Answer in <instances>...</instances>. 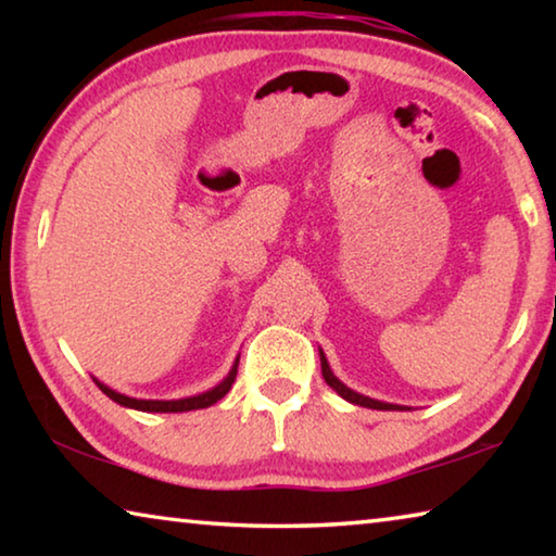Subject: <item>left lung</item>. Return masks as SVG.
Instances as JSON below:
<instances>
[{
    "mask_svg": "<svg viewBox=\"0 0 556 556\" xmlns=\"http://www.w3.org/2000/svg\"><path fill=\"white\" fill-rule=\"evenodd\" d=\"M321 372H324V380L331 384V388L341 394L343 400H348V402H353V404H361V407H370V409H402V407H397V404H384V402H378V400H370V397H363V394H357V392H353L351 388H345V384L336 378V375L331 372V368H328V363H326V355L321 353Z\"/></svg>",
    "mask_w": 556,
    "mask_h": 556,
    "instance_id": "obj_1",
    "label": "left lung"
}]
</instances>
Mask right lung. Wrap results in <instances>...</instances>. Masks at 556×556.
Returning <instances> with one entry per match:
<instances>
[{"label":"right lung","instance_id":"1","mask_svg":"<svg viewBox=\"0 0 556 556\" xmlns=\"http://www.w3.org/2000/svg\"><path fill=\"white\" fill-rule=\"evenodd\" d=\"M235 375H238V363L232 365V370L228 378H225L218 388H213L203 394H195V397H186V400H135V397H125V394H119L115 390L105 388V384L98 382V388L108 394L110 400H115L122 407H131V409H139V412H191V409H203V407H211L218 400H223L225 394L230 392L232 382H235Z\"/></svg>","mask_w":556,"mask_h":556}]
</instances>
